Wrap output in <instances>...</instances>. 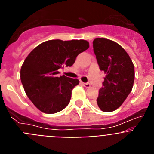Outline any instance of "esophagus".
I'll return each instance as SVG.
<instances>
[{
  "label": "esophagus",
  "mask_w": 154,
  "mask_h": 154,
  "mask_svg": "<svg viewBox=\"0 0 154 154\" xmlns=\"http://www.w3.org/2000/svg\"><path fill=\"white\" fill-rule=\"evenodd\" d=\"M82 85L85 87V88H89L90 87V84L89 82H82Z\"/></svg>",
  "instance_id": "esophagus-1"
}]
</instances>
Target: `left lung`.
I'll return each instance as SVG.
<instances>
[{
  "label": "left lung",
  "mask_w": 154,
  "mask_h": 154,
  "mask_svg": "<svg viewBox=\"0 0 154 154\" xmlns=\"http://www.w3.org/2000/svg\"><path fill=\"white\" fill-rule=\"evenodd\" d=\"M93 50L99 69L106 74L94 104L103 112H112L131 92L135 78L134 65L124 48L109 39H94Z\"/></svg>",
  "instance_id": "8db88e82"
}]
</instances>
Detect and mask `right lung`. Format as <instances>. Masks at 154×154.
<instances>
[{
  "label": "right lung",
  "instance_id": "obj_1",
  "mask_svg": "<svg viewBox=\"0 0 154 154\" xmlns=\"http://www.w3.org/2000/svg\"><path fill=\"white\" fill-rule=\"evenodd\" d=\"M85 40H49L38 45L25 58L21 80L25 93L41 112L53 114L69 105L72 90L79 81L65 75L58 69L72 66L76 57L88 49Z\"/></svg>",
  "mask_w": 154,
  "mask_h": 154
}]
</instances>
